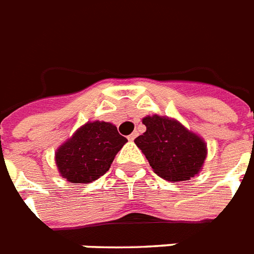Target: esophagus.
<instances>
[{
    "instance_id": "obj_1",
    "label": "esophagus",
    "mask_w": 254,
    "mask_h": 254,
    "mask_svg": "<svg viewBox=\"0 0 254 254\" xmlns=\"http://www.w3.org/2000/svg\"><path fill=\"white\" fill-rule=\"evenodd\" d=\"M135 137H137V133H131V134L127 137V139H129V141H134Z\"/></svg>"
}]
</instances>
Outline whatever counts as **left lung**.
Masks as SVG:
<instances>
[{"label": "left lung", "instance_id": "obj_1", "mask_svg": "<svg viewBox=\"0 0 254 254\" xmlns=\"http://www.w3.org/2000/svg\"><path fill=\"white\" fill-rule=\"evenodd\" d=\"M142 124L146 131L134 142L157 175L166 181L179 182L200 171L207 157V145L201 137L165 116H146Z\"/></svg>", "mask_w": 254, "mask_h": 254}]
</instances>
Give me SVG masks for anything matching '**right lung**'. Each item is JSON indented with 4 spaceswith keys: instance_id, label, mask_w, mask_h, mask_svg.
Wrapping results in <instances>:
<instances>
[{
    "instance_id": "right-lung-1",
    "label": "right lung",
    "mask_w": 254,
    "mask_h": 254,
    "mask_svg": "<svg viewBox=\"0 0 254 254\" xmlns=\"http://www.w3.org/2000/svg\"><path fill=\"white\" fill-rule=\"evenodd\" d=\"M127 142L113 124L87 123L57 150L58 170L71 183H91L107 173Z\"/></svg>"
}]
</instances>
